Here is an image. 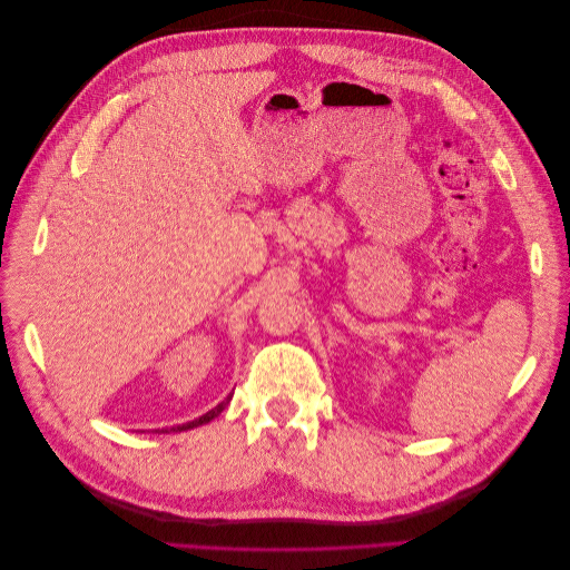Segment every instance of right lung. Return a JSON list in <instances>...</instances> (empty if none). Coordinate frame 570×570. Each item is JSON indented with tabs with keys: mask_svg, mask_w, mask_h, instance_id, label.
<instances>
[{
	"mask_svg": "<svg viewBox=\"0 0 570 570\" xmlns=\"http://www.w3.org/2000/svg\"><path fill=\"white\" fill-rule=\"evenodd\" d=\"M228 402H230V396L228 400H223L218 406H214L212 411H206L204 416H199V419H195V421H189V423H183V425H174V428H161V433H170V430H174V433H180V430H189V428H197V425H204V423H209V421H214L218 413L228 406Z\"/></svg>",
	"mask_w": 570,
	"mask_h": 570,
	"instance_id": "obj_1",
	"label": "right lung"
}]
</instances>
